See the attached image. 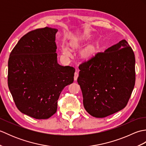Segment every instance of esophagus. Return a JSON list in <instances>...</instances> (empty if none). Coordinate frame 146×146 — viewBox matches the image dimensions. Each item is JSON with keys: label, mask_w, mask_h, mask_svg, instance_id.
I'll list each match as a JSON object with an SVG mask.
<instances>
[{"label": "esophagus", "mask_w": 146, "mask_h": 146, "mask_svg": "<svg viewBox=\"0 0 146 146\" xmlns=\"http://www.w3.org/2000/svg\"><path fill=\"white\" fill-rule=\"evenodd\" d=\"M78 71L76 70V71H75V74H74V80H76L77 78H78Z\"/></svg>", "instance_id": "obj_1"}]
</instances>
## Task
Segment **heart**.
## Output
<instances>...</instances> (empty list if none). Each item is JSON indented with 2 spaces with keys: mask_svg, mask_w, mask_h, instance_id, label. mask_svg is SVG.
Instances as JSON below:
<instances>
[{
  "mask_svg": "<svg viewBox=\"0 0 146 146\" xmlns=\"http://www.w3.org/2000/svg\"><path fill=\"white\" fill-rule=\"evenodd\" d=\"M61 51H62V52H63V54L64 55L67 56L70 55V52H71L69 48H68L66 46H62Z\"/></svg>",
  "mask_w": 146,
  "mask_h": 146,
  "instance_id": "obj_1",
  "label": "heart"
}]
</instances>
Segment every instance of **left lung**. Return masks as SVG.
<instances>
[{"instance_id": "obj_1", "label": "left lung", "mask_w": 146, "mask_h": 146, "mask_svg": "<svg viewBox=\"0 0 146 146\" xmlns=\"http://www.w3.org/2000/svg\"><path fill=\"white\" fill-rule=\"evenodd\" d=\"M135 63L134 51L123 39L79 65L77 82L89 114L104 118L125 107L135 85Z\"/></svg>"}]
</instances>
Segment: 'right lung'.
Wrapping results in <instances>:
<instances>
[{"label": "right lung", "mask_w": 146, "mask_h": 146, "mask_svg": "<svg viewBox=\"0 0 146 146\" xmlns=\"http://www.w3.org/2000/svg\"><path fill=\"white\" fill-rule=\"evenodd\" d=\"M46 27L26 34L12 49L8 61V86L18 110L36 119L56 112L65 86L73 82L75 69L57 62L55 35Z\"/></svg>", "instance_id": "right-lung-1"}]
</instances>
